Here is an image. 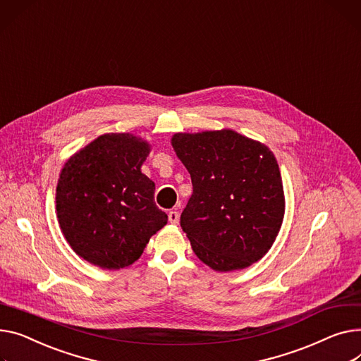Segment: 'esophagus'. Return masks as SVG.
I'll return each instance as SVG.
<instances>
[{
  "instance_id": "1",
  "label": "esophagus",
  "mask_w": 361,
  "mask_h": 361,
  "mask_svg": "<svg viewBox=\"0 0 361 361\" xmlns=\"http://www.w3.org/2000/svg\"><path fill=\"white\" fill-rule=\"evenodd\" d=\"M168 221H170L171 224H174V225H177L178 224V221H180V214H178V212L177 210H171L170 213H168Z\"/></svg>"
}]
</instances>
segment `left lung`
<instances>
[{"mask_svg": "<svg viewBox=\"0 0 361 361\" xmlns=\"http://www.w3.org/2000/svg\"><path fill=\"white\" fill-rule=\"evenodd\" d=\"M171 145L193 184L180 225L216 271L250 267L281 228L284 191L274 154L231 129L176 133Z\"/></svg>", "mask_w": 361, "mask_h": 361, "instance_id": "obj_1", "label": "left lung"}]
</instances>
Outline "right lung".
I'll return each mask as SVG.
<instances>
[{
  "label": "right lung",
  "instance_id": "obj_1",
  "mask_svg": "<svg viewBox=\"0 0 361 361\" xmlns=\"http://www.w3.org/2000/svg\"><path fill=\"white\" fill-rule=\"evenodd\" d=\"M151 145L106 133L72 155L56 187L61 231L81 258L104 270L129 267L168 222L154 202L155 183L140 166Z\"/></svg>",
  "mask_w": 361,
  "mask_h": 361
}]
</instances>
